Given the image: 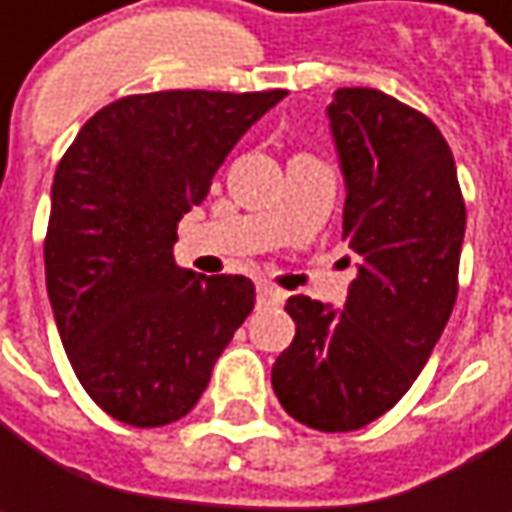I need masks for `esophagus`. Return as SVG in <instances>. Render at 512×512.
I'll return each mask as SVG.
<instances>
[{
    "mask_svg": "<svg viewBox=\"0 0 512 512\" xmlns=\"http://www.w3.org/2000/svg\"><path fill=\"white\" fill-rule=\"evenodd\" d=\"M285 302V293L282 290H276V287L270 285H256V305L267 307V305H282Z\"/></svg>",
    "mask_w": 512,
    "mask_h": 512,
    "instance_id": "34e87169",
    "label": "esophagus"
}]
</instances>
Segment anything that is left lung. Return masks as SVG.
I'll return each mask as SVG.
<instances>
[{"instance_id":"8db88e82","label":"left lung","mask_w":512,"mask_h":512,"mask_svg":"<svg viewBox=\"0 0 512 512\" xmlns=\"http://www.w3.org/2000/svg\"><path fill=\"white\" fill-rule=\"evenodd\" d=\"M327 122L356 279L342 310L310 296L287 299L296 339L270 382L296 422L347 433L399 402L442 339L459 293L467 216L453 153L419 110L382 90L342 88Z\"/></svg>"}]
</instances>
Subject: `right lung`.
Segmentation results:
<instances>
[{"label": "right lung", "instance_id": "right-lung-1", "mask_svg": "<svg viewBox=\"0 0 512 512\" xmlns=\"http://www.w3.org/2000/svg\"><path fill=\"white\" fill-rule=\"evenodd\" d=\"M267 93L159 90L90 116L50 190L45 279L76 379L108 416L162 427L187 416L253 310L247 276L173 262L176 225L207 199Z\"/></svg>", "mask_w": 512, "mask_h": 512}]
</instances>
